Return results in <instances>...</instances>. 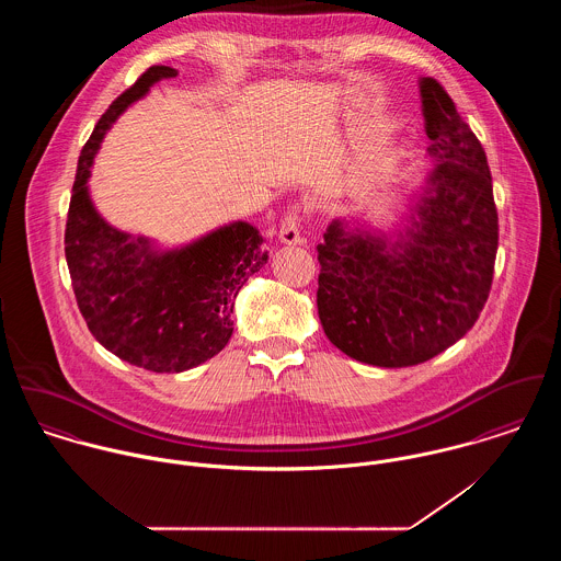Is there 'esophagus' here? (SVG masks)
Returning a JSON list of instances; mask_svg holds the SVG:
<instances>
[{"label": "esophagus", "mask_w": 561, "mask_h": 561, "mask_svg": "<svg viewBox=\"0 0 561 561\" xmlns=\"http://www.w3.org/2000/svg\"><path fill=\"white\" fill-rule=\"evenodd\" d=\"M278 240L287 245H296V243H302V236H300V211L296 209H289L280 222V229H278Z\"/></svg>", "instance_id": "1"}]
</instances>
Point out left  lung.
<instances>
[{
    "label": "left lung",
    "instance_id": "obj_1",
    "mask_svg": "<svg viewBox=\"0 0 561 561\" xmlns=\"http://www.w3.org/2000/svg\"><path fill=\"white\" fill-rule=\"evenodd\" d=\"M438 160L412 229L387 245L334 220L318 245V311L350 358L410 367L460 341L490 296L499 245L492 176L478 136L434 78L421 80Z\"/></svg>",
    "mask_w": 561,
    "mask_h": 561
}]
</instances>
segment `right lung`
<instances>
[{"mask_svg": "<svg viewBox=\"0 0 561 561\" xmlns=\"http://www.w3.org/2000/svg\"><path fill=\"white\" fill-rule=\"evenodd\" d=\"M176 69L149 67L99 118L81 149L65 254L73 294L92 336L118 358L179 374L216 356L233 334V305L243 283L267 263L263 238L245 222L174 252L156 254L94 211L85 181L94 153L118 114Z\"/></svg>", "mask_w": 561, "mask_h": 561, "instance_id": "add662e5", "label": "right lung"}]
</instances>
